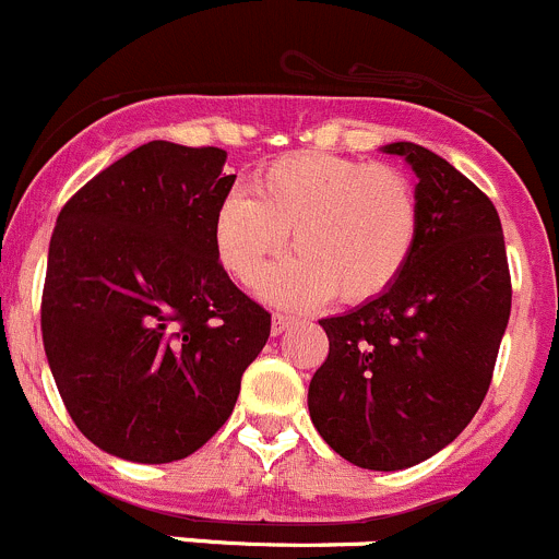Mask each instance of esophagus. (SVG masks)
<instances>
[{"label": "esophagus", "instance_id": "34e87169", "mask_svg": "<svg viewBox=\"0 0 559 559\" xmlns=\"http://www.w3.org/2000/svg\"><path fill=\"white\" fill-rule=\"evenodd\" d=\"M290 323H294V318L283 316V312H274V318H271V334H283Z\"/></svg>", "mask_w": 559, "mask_h": 559}]
</instances>
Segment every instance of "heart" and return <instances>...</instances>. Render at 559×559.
<instances>
[{
    "label": "heart",
    "mask_w": 559,
    "mask_h": 559,
    "mask_svg": "<svg viewBox=\"0 0 559 559\" xmlns=\"http://www.w3.org/2000/svg\"><path fill=\"white\" fill-rule=\"evenodd\" d=\"M216 258L233 280L254 285L288 243L294 258L263 280L285 307L337 299L365 305L397 283L419 236L412 180L386 164L294 153L260 169L249 191H230L214 214Z\"/></svg>",
    "instance_id": "heart-1"
}]
</instances>
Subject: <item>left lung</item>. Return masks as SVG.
Here are the masks:
<instances>
[{"mask_svg":"<svg viewBox=\"0 0 559 559\" xmlns=\"http://www.w3.org/2000/svg\"><path fill=\"white\" fill-rule=\"evenodd\" d=\"M384 153L419 178V236L386 294L323 318L326 362L307 392L323 442L362 469L395 472L448 448L491 384L510 318V271L493 203L414 142Z\"/></svg>","mask_w":559,"mask_h":559,"instance_id":"1","label":"left lung"}]
</instances>
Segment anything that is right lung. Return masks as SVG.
<instances>
[{
    "label": "right lung",
    "mask_w": 559,
    "mask_h": 559,
    "mask_svg": "<svg viewBox=\"0 0 559 559\" xmlns=\"http://www.w3.org/2000/svg\"><path fill=\"white\" fill-rule=\"evenodd\" d=\"M219 147L147 142L84 183L57 216L40 329L62 403L95 448L169 464L236 406L271 316L214 249L236 175Z\"/></svg>",
    "instance_id": "add662e5"
}]
</instances>
